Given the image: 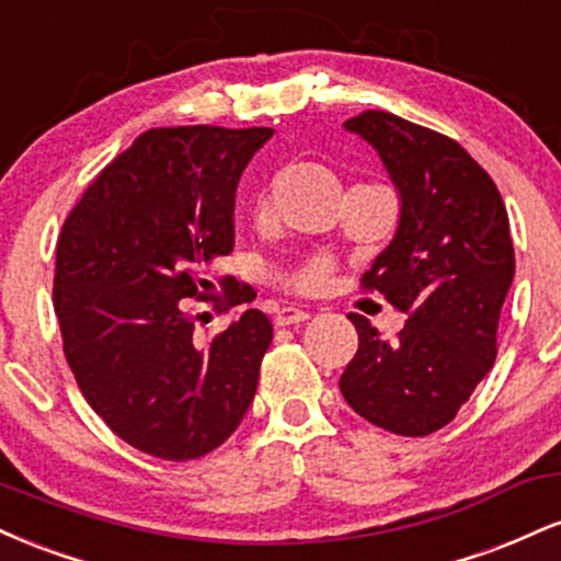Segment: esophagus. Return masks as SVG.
<instances>
[{
    "label": "esophagus",
    "mask_w": 561,
    "mask_h": 561,
    "mask_svg": "<svg viewBox=\"0 0 561 561\" xmlns=\"http://www.w3.org/2000/svg\"><path fill=\"white\" fill-rule=\"evenodd\" d=\"M311 313L306 311V308H295V306H282L279 311H276V327H293V324H302V321H308Z\"/></svg>",
    "instance_id": "esophagus-1"
}]
</instances>
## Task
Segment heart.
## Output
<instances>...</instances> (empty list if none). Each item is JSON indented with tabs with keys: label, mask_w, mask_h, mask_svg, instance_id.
I'll return each mask as SVG.
<instances>
[{
	"label": "heart",
	"mask_w": 561,
	"mask_h": 561,
	"mask_svg": "<svg viewBox=\"0 0 561 561\" xmlns=\"http://www.w3.org/2000/svg\"><path fill=\"white\" fill-rule=\"evenodd\" d=\"M327 276H330V263L324 259H311L289 274V285L298 289H319L327 282Z\"/></svg>",
	"instance_id": "obj_1"
}]
</instances>
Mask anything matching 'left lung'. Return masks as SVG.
<instances>
[{"label": "left lung", "mask_w": 561, "mask_h": 561, "mask_svg": "<svg viewBox=\"0 0 561 561\" xmlns=\"http://www.w3.org/2000/svg\"><path fill=\"white\" fill-rule=\"evenodd\" d=\"M377 150L398 192V227L364 285L409 321L398 340L351 313L358 351L340 377L356 414L388 433L446 427L495 362L514 279L508 216L493 179L454 139L385 111L345 121Z\"/></svg>", "instance_id": "1"}]
</instances>
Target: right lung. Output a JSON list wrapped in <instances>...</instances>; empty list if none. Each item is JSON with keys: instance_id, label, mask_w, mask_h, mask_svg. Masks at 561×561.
Wrapping results in <instances>:
<instances>
[{"instance_id": "right-lung-1", "label": "right lung", "mask_w": 561, "mask_h": 561, "mask_svg": "<svg viewBox=\"0 0 561 561\" xmlns=\"http://www.w3.org/2000/svg\"><path fill=\"white\" fill-rule=\"evenodd\" d=\"M272 128H152L113 160L57 240L55 313L68 366L121 440L199 459L240 427L272 321L248 308L210 345L190 298L234 248V195Z\"/></svg>"}]
</instances>
